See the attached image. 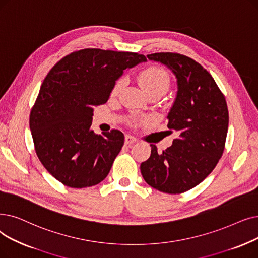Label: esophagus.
Masks as SVG:
<instances>
[{
  "instance_id": "1",
  "label": "esophagus",
  "mask_w": 258,
  "mask_h": 258,
  "mask_svg": "<svg viewBox=\"0 0 258 258\" xmlns=\"http://www.w3.org/2000/svg\"><path fill=\"white\" fill-rule=\"evenodd\" d=\"M124 140H125V143H126V144H133V143H135V142L137 141L135 137H133V136H131V135H126Z\"/></svg>"
}]
</instances>
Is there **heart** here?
Returning <instances> with one entry per match:
<instances>
[{"mask_svg": "<svg viewBox=\"0 0 258 258\" xmlns=\"http://www.w3.org/2000/svg\"><path fill=\"white\" fill-rule=\"evenodd\" d=\"M138 82L145 95H157L162 96L166 93L171 84L170 74L161 67L151 66L143 70L138 75ZM124 86V79H119L116 81L113 87V95H117L121 92Z\"/></svg>", "mask_w": 258, "mask_h": 258, "instance_id": "obj_1", "label": "heart"}]
</instances>
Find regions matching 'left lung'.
<instances>
[{"label":"left lung","instance_id":"left-lung-1","mask_svg":"<svg viewBox=\"0 0 258 258\" xmlns=\"http://www.w3.org/2000/svg\"><path fill=\"white\" fill-rule=\"evenodd\" d=\"M170 69L177 79V95L167 127L178 137L162 153L151 144L150 158L141 163L149 185L167 194H180L209 176L225 150L229 111L213 77L199 63L175 52L147 55Z\"/></svg>","mask_w":258,"mask_h":258}]
</instances>
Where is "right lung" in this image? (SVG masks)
<instances>
[{"instance_id": "right-lung-1", "label": "right lung", "mask_w": 258, "mask_h": 258, "mask_svg": "<svg viewBox=\"0 0 258 258\" xmlns=\"http://www.w3.org/2000/svg\"><path fill=\"white\" fill-rule=\"evenodd\" d=\"M147 61L143 54L86 48L67 54L44 79L30 111L38 158L64 185L93 186L108 175L124 143L113 130H92L94 106L104 104L123 71Z\"/></svg>"}]
</instances>
